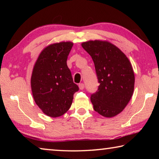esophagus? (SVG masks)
I'll list each match as a JSON object with an SVG mask.
<instances>
[{
  "mask_svg": "<svg viewBox=\"0 0 159 159\" xmlns=\"http://www.w3.org/2000/svg\"><path fill=\"white\" fill-rule=\"evenodd\" d=\"M79 87L80 90H83L84 89V84H83V83H80L79 85Z\"/></svg>",
  "mask_w": 159,
  "mask_h": 159,
  "instance_id": "esophagus-1",
  "label": "esophagus"
}]
</instances>
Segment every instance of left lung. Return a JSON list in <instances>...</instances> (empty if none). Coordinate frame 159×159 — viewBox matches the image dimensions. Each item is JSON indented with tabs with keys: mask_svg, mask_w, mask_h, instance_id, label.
I'll list each match as a JSON object with an SVG mask.
<instances>
[{
	"mask_svg": "<svg viewBox=\"0 0 159 159\" xmlns=\"http://www.w3.org/2000/svg\"><path fill=\"white\" fill-rule=\"evenodd\" d=\"M81 45L93 59L99 83L90 97L94 109L104 117H114L125 109L133 94L134 75L130 61L109 41L95 40Z\"/></svg>",
	"mask_w": 159,
	"mask_h": 159,
	"instance_id": "8db88e82",
	"label": "left lung"
}]
</instances>
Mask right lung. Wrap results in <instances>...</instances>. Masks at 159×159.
Wrapping results in <instances>:
<instances>
[{
	"instance_id": "obj_1",
	"label": "right lung",
	"mask_w": 159,
	"mask_h": 159,
	"mask_svg": "<svg viewBox=\"0 0 159 159\" xmlns=\"http://www.w3.org/2000/svg\"><path fill=\"white\" fill-rule=\"evenodd\" d=\"M74 43L50 44L41 51L34 64L31 78L32 95L45 115L56 118L68 111L74 94L79 90L66 64Z\"/></svg>"
}]
</instances>
